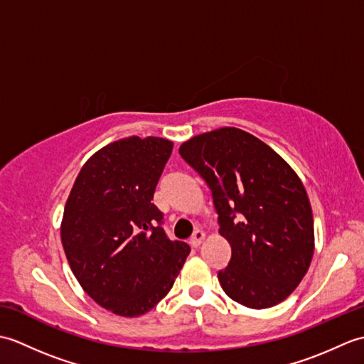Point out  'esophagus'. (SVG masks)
<instances>
[{"label":"esophagus","mask_w":364,"mask_h":364,"mask_svg":"<svg viewBox=\"0 0 364 364\" xmlns=\"http://www.w3.org/2000/svg\"><path fill=\"white\" fill-rule=\"evenodd\" d=\"M203 239H205V233L202 230H196L194 233H192V236H191V239H189V244L192 245V247H198L200 244L203 242Z\"/></svg>","instance_id":"34e87169"}]
</instances>
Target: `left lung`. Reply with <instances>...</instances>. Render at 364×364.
<instances>
[{"instance_id": "obj_1", "label": "left lung", "mask_w": 364, "mask_h": 364, "mask_svg": "<svg viewBox=\"0 0 364 364\" xmlns=\"http://www.w3.org/2000/svg\"><path fill=\"white\" fill-rule=\"evenodd\" d=\"M211 189L231 259L219 270L230 299L253 310L280 304L305 277L314 252L310 200L300 178L258 137L225 127L180 146Z\"/></svg>"}]
</instances>
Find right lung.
<instances>
[{
    "label": "right lung",
    "instance_id": "obj_1",
    "mask_svg": "<svg viewBox=\"0 0 364 364\" xmlns=\"http://www.w3.org/2000/svg\"><path fill=\"white\" fill-rule=\"evenodd\" d=\"M173 142L131 136L87 159L67 198L60 239L72 272L100 306L142 316L167 296L191 247L170 241L151 203Z\"/></svg>",
    "mask_w": 364,
    "mask_h": 364
}]
</instances>
